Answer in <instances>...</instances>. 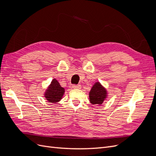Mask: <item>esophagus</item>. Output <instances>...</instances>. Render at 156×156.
I'll list each match as a JSON object with an SVG mask.
<instances>
[{"mask_svg": "<svg viewBox=\"0 0 156 156\" xmlns=\"http://www.w3.org/2000/svg\"><path fill=\"white\" fill-rule=\"evenodd\" d=\"M72 87L74 89H80L81 88V84H74Z\"/></svg>", "mask_w": 156, "mask_h": 156, "instance_id": "34e87169", "label": "esophagus"}]
</instances>
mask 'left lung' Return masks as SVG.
Returning a JSON list of instances; mask_svg holds the SVG:
<instances>
[{"label":"left lung","instance_id":"left-lung-1","mask_svg":"<svg viewBox=\"0 0 156 156\" xmlns=\"http://www.w3.org/2000/svg\"><path fill=\"white\" fill-rule=\"evenodd\" d=\"M107 97V92L100 82L94 83L89 92L90 101L93 105H101Z\"/></svg>","mask_w":156,"mask_h":156}]
</instances>
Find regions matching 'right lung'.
I'll return each mask as SVG.
<instances>
[{
    "instance_id": "obj_1",
    "label": "right lung",
    "mask_w": 156,
    "mask_h": 156,
    "mask_svg": "<svg viewBox=\"0 0 156 156\" xmlns=\"http://www.w3.org/2000/svg\"><path fill=\"white\" fill-rule=\"evenodd\" d=\"M64 92V88L60 86L57 80L54 79L45 90L44 96L49 102L56 103L61 100Z\"/></svg>"
}]
</instances>
